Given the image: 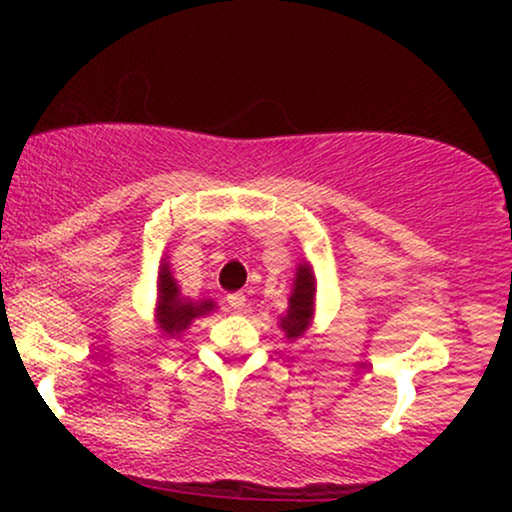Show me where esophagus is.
<instances>
[{
	"mask_svg": "<svg viewBox=\"0 0 512 512\" xmlns=\"http://www.w3.org/2000/svg\"><path fill=\"white\" fill-rule=\"evenodd\" d=\"M228 305H231L233 310H236V313H243L245 310V293H240V291H236V293H228Z\"/></svg>",
	"mask_w": 512,
	"mask_h": 512,
	"instance_id": "esophagus-1",
	"label": "esophagus"
}]
</instances>
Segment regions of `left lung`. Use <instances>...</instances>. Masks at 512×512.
Returning <instances> with one entry per match:
<instances>
[{
    "label": "left lung",
    "mask_w": 512,
    "mask_h": 512,
    "mask_svg": "<svg viewBox=\"0 0 512 512\" xmlns=\"http://www.w3.org/2000/svg\"><path fill=\"white\" fill-rule=\"evenodd\" d=\"M313 298H315V281L313 272L308 264H301L296 274V284H293V293L289 298V310L281 317V330L286 337L296 339L308 330L310 317H313Z\"/></svg>",
    "instance_id": "left-lung-1"
}]
</instances>
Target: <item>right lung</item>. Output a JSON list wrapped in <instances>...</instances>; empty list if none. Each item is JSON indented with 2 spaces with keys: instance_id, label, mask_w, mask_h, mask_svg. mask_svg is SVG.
I'll return each instance as SVG.
<instances>
[{
  "instance_id": "right-lung-1",
  "label": "right lung",
  "mask_w": 512,
  "mask_h": 512,
  "mask_svg": "<svg viewBox=\"0 0 512 512\" xmlns=\"http://www.w3.org/2000/svg\"><path fill=\"white\" fill-rule=\"evenodd\" d=\"M158 293H161V296H158V327L166 334H170V337L185 330L195 317L209 313V310L214 308L211 301H182L178 286H175V279L168 272V264H163L161 274H158Z\"/></svg>"
}]
</instances>
